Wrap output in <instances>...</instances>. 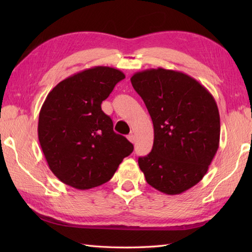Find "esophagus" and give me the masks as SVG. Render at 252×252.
<instances>
[{
    "instance_id": "34e87169",
    "label": "esophagus",
    "mask_w": 252,
    "mask_h": 252,
    "mask_svg": "<svg viewBox=\"0 0 252 252\" xmlns=\"http://www.w3.org/2000/svg\"><path fill=\"white\" fill-rule=\"evenodd\" d=\"M127 140H129L131 143H135V136L133 134L127 135Z\"/></svg>"
}]
</instances>
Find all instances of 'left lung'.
I'll list each match as a JSON object with an SVG mask.
<instances>
[{
    "label": "left lung",
    "mask_w": 252,
    "mask_h": 252,
    "mask_svg": "<svg viewBox=\"0 0 252 252\" xmlns=\"http://www.w3.org/2000/svg\"><path fill=\"white\" fill-rule=\"evenodd\" d=\"M133 88L154 125V145L138 165L147 183L168 195L182 194L207 173L220 143L215 98L194 78L157 68L136 72Z\"/></svg>",
    "instance_id": "left-lung-1"
}]
</instances>
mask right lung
Instances as JSON below:
<instances>
[{"instance_id": "1", "label": "right lung", "mask_w": 252, "mask_h": 252, "mask_svg": "<svg viewBox=\"0 0 252 252\" xmlns=\"http://www.w3.org/2000/svg\"><path fill=\"white\" fill-rule=\"evenodd\" d=\"M125 78L118 69L96 66L63 80L46 96L37 135L47 164L63 184L81 190L104 184L133 152L100 106Z\"/></svg>"}]
</instances>
